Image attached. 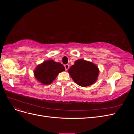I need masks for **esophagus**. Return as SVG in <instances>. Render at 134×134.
<instances>
[{
    "label": "esophagus",
    "mask_w": 134,
    "mask_h": 134,
    "mask_svg": "<svg viewBox=\"0 0 134 134\" xmlns=\"http://www.w3.org/2000/svg\"><path fill=\"white\" fill-rule=\"evenodd\" d=\"M64 67H65V70H68V69L69 68V65L68 64H65L64 65Z\"/></svg>",
    "instance_id": "obj_1"
}]
</instances>
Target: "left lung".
<instances>
[{"label":"left lung","mask_w":134,"mask_h":134,"mask_svg":"<svg viewBox=\"0 0 134 134\" xmlns=\"http://www.w3.org/2000/svg\"><path fill=\"white\" fill-rule=\"evenodd\" d=\"M68 71L75 83L84 87L94 83L99 72L94 64L83 59L76 60Z\"/></svg>","instance_id":"1"}]
</instances>
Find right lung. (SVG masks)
Wrapping results in <instances>:
<instances>
[{
    "mask_svg": "<svg viewBox=\"0 0 134 134\" xmlns=\"http://www.w3.org/2000/svg\"><path fill=\"white\" fill-rule=\"evenodd\" d=\"M65 71L63 65L53 60H47L38 65L34 71L35 77L41 83L50 84L56 79L60 72Z\"/></svg>",
    "mask_w": 134,
    "mask_h": 134,
    "instance_id": "obj_1",
    "label": "right lung"
}]
</instances>
